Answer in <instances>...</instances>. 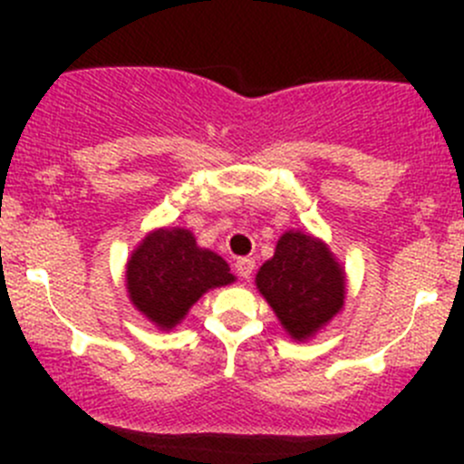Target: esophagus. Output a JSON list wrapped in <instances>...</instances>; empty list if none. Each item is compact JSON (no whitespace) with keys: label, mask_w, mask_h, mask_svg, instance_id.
I'll use <instances>...</instances> for the list:
<instances>
[{"label":"esophagus","mask_w":464,"mask_h":464,"mask_svg":"<svg viewBox=\"0 0 464 464\" xmlns=\"http://www.w3.org/2000/svg\"><path fill=\"white\" fill-rule=\"evenodd\" d=\"M254 266H256L254 258H240L236 262L237 274H240V278H245V280L251 278V274H254Z\"/></svg>","instance_id":"1"}]
</instances>
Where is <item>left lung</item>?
Instances as JSON below:
<instances>
[{
    "mask_svg": "<svg viewBox=\"0 0 464 464\" xmlns=\"http://www.w3.org/2000/svg\"><path fill=\"white\" fill-rule=\"evenodd\" d=\"M256 287L285 332L292 339L305 341L343 307L345 271L319 237L287 231L280 236L274 258L260 266Z\"/></svg>",
    "mask_w": 464,
    "mask_h": 464,
    "instance_id": "1",
    "label": "left lung"
}]
</instances>
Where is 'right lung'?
Instances as JSON below:
<instances>
[{"label": "right lung", "instance_id": "right-lung-1", "mask_svg": "<svg viewBox=\"0 0 464 464\" xmlns=\"http://www.w3.org/2000/svg\"><path fill=\"white\" fill-rule=\"evenodd\" d=\"M227 260L202 249L188 228H157L128 260L125 283L132 305L161 330H172L208 289L231 285Z\"/></svg>", "mask_w": 464, "mask_h": 464}]
</instances>
